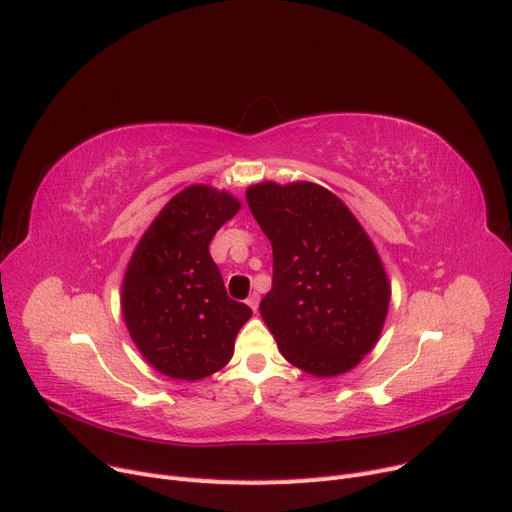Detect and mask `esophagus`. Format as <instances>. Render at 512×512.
<instances>
[{"instance_id":"esophagus-1","label":"esophagus","mask_w":512,"mask_h":512,"mask_svg":"<svg viewBox=\"0 0 512 512\" xmlns=\"http://www.w3.org/2000/svg\"><path fill=\"white\" fill-rule=\"evenodd\" d=\"M247 305H249L253 311H257V307H259V295L253 293V295L247 299Z\"/></svg>"}]
</instances>
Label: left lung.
I'll return each instance as SVG.
<instances>
[{"mask_svg":"<svg viewBox=\"0 0 512 512\" xmlns=\"http://www.w3.org/2000/svg\"><path fill=\"white\" fill-rule=\"evenodd\" d=\"M247 203L274 251L259 311L280 353L311 376L349 372L379 341L391 301L370 236L337 194L314 182H259Z\"/></svg>","mask_w":512,"mask_h":512,"instance_id":"8db88e82","label":"left lung"}]
</instances>
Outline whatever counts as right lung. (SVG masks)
Returning a JSON list of instances; mask_svg holds the SVG:
<instances>
[{
	"label": "right lung",
	"mask_w": 512,
	"mask_h": 512,
	"mask_svg": "<svg viewBox=\"0 0 512 512\" xmlns=\"http://www.w3.org/2000/svg\"><path fill=\"white\" fill-rule=\"evenodd\" d=\"M240 211L226 190L194 184L154 217L121 286L123 320L142 358L175 381L224 368L251 307L232 301L209 253L215 232Z\"/></svg>",
	"instance_id": "obj_1"
}]
</instances>
